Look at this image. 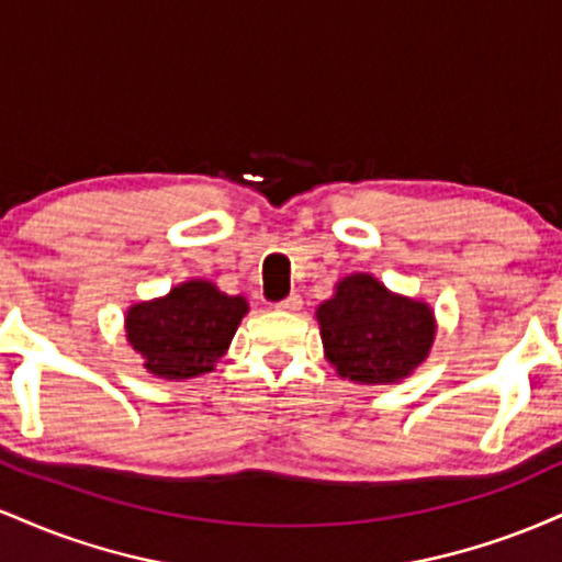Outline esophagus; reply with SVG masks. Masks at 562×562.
<instances>
[{"label":"esophagus","mask_w":562,"mask_h":562,"mask_svg":"<svg viewBox=\"0 0 562 562\" xmlns=\"http://www.w3.org/2000/svg\"><path fill=\"white\" fill-rule=\"evenodd\" d=\"M301 295L299 293H290L288 299H282L280 303H277V308H280V312H299L301 308Z\"/></svg>","instance_id":"34e87169"}]
</instances>
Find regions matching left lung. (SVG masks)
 <instances>
[{"mask_svg":"<svg viewBox=\"0 0 562 562\" xmlns=\"http://www.w3.org/2000/svg\"><path fill=\"white\" fill-rule=\"evenodd\" d=\"M322 344L340 378L396 383L428 357L434 312L385 290L375 277L351 274L317 308Z\"/></svg>","mask_w":562,"mask_h":562,"instance_id":"left-lung-1","label":"left lung"}]
</instances>
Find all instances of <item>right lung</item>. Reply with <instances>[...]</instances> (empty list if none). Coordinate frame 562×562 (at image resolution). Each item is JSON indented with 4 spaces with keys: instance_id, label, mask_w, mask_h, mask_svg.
I'll return each instance as SVG.
<instances>
[{
    "instance_id": "right-lung-1",
    "label": "right lung",
    "mask_w": 562,
    "mask_h": 562,
    "mask_svg": "<svg viewBox=\"0 0 562 562\" xmlns=\"http://www.w3.org/2000/svg\"><path fill=\"white\" fill-rule=\"evenodd\" d=\"M248 303L222 293L205 280L173 288L166 299L137 303L126 314V340L142 353L153 375L166 380L198 378L214 370Z\"/></svg>"
}]
</instances>
